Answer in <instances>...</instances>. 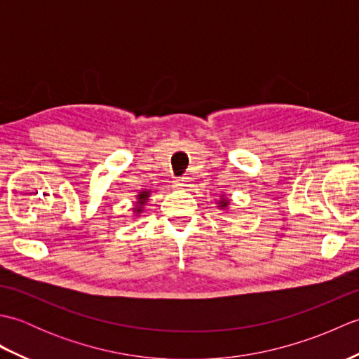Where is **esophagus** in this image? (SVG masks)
I'll list each match as a JSON object with an SVG mask.
<instances>
[{"label": "esophagus", "instance_id": "obj_1", "mask_svg": "<svg viewBox=\"0 0 359 359\" xmlns=\"http://www.w3.org/2000/svg\"><path fill=\"white\" fill-rule=\"evenodd\" d=\"M185 182H188L185 177H177L174 180V185H175V188H182V187H185Z\"/></svg>", "mask_w": 359, "mask_h": 359}]
</instances>
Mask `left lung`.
Returning <instances> with one entry per match:
<instances>
[{
	"label": "left lung",
	"instance_id": "left-lung-1",
	"mask_svg": "<svg viewBox=\"0 0 359 359\" xmlns=\"http://www.w3.org/2000/svg\"><path fill=\"white\" fill-rule=\"evenodd\" d=\"M226 205H228V201H226V199H222V201L219 202V207H222V208H225Z\"/></svg>",
	"mask_w": 359,
	"mask_h": 359
}]
</instances>
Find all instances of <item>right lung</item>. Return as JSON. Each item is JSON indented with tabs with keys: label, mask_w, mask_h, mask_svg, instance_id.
I'll return each instance as SVG.
<instances>
[{
	"label": "right lung",
	"mask_w": 359,
	"mask_h": 359,
	"mask_svg": "<svg viewBox=\"0 0 359 359\" xmlns=\"http://www.w3.org/2000/svg\"><path fill=\"white\" fill-rule=\"evenodd\" d=\"M148 197H149V191H144V193H142V194L137 196V199H139V202H137L135 208H134V210H135V212H140V211L143 210V205L147 203Z\"/></svg>",
	"instance_id": "1"
}]
</instances>
